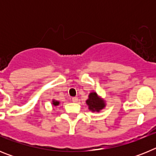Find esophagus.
<instances>
[{
    "mask_svg": "<svg viewBox=\"0 0 156 156\" xmlns=\"http://www.w3.org/2000/svg\"><path fill=\"white\" fill-rule=\"evenodd\" d=\"M72 101H73V102H77L78 98H77V97H73V98H72Z\"/></svg>",
    "mask_w": 156,
    "mask_h": 156,
    "instance_id": "esophagus-1",
    "label": "esophagus"
}]
</instances>
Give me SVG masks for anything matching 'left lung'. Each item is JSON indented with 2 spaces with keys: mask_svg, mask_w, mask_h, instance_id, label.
Returning <instances> with one entry per match:
<instances>
[{
  "mask_svg": "<svg viewBox=\"0 0 156 156\" xmlns=\"http://www.w3.org/2000/svg\"><path fill=\"white\" fill-rule=\"evenodd\" d=\"M88 108L91 112H99L105 107V102L97 94L96 92H91L88 96V99L86 101Z\"/></svg>",
  "mask_w": 156,
  "mask_h": 156,
  "instance_id": "left-lung-1",
  "label": "left lung"
}]
</instances>
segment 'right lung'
I'll return each mask as SVG.
<instances>
[{"label": "right lung", "mask_w": 156, "mask_h": 156, "mask_svg": "<svg viewBox=\"0 0 156 156\" xmlns=\"http://www.w3.org/2000/svg\"><path fill=\"white\" fill-rule=\"evenodd\" d=\"M52 105H55V106L58 105H59V101H58L53 100V101H52Z\"/></svg>", "instance_id": "obj_1"}]
</instances>
